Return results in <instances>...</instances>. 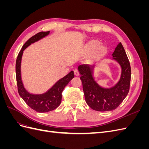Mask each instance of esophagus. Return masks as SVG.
I'll return each instance as SVG.
<instances>
[{"instance_id": "esophagus-1", "label": "esophagus", "mask_w": 149, "mask_h": 149, "mask_svg": "<svg viewBox=\"0 0 149 149\" xmlns=\"http://www.w3.org/2000/svg\"><path fill=\"white\" fill-rule=\"evenodd\" d=\"M74 75L76 76H78L79 75V71L78 70H75L74 71Z\"/></svg>"}]
</instances>
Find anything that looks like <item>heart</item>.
<instances>
[{
	"mask_svg": "<svg viewBox=\"0 0 149 149\" xmlns=\"http://www.w3.org/2000/svg\"><path fill=\"white\" fill-rule=\"evenodd\" d=\"M100 43L97 40H91L88 42L86 46V50L88 53H91L94 51L93 53V58L95 60H100L106 55L107 53V48L104 45H100Z\"/></svg>",
	"mask_w": 149,
	"mask_h": 149,
	"instance_id": "b5f03b06",
	"label": "heart"
}]
</instances>
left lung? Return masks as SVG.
I'll return each instance as SVG.
<instances>
[{"mask_svg": "<svg viewBox=\"0 0 149 149\" xmlns=\"http://www.w3.org/2000/svg\"><path fill=\"white\" fill-rule=\"evenodd\" d=\"M112 55V60L120 65L122 72L119 82L111 88H103L95 81L93 76L94 66L81 65L78 66L86 102L91 109L97 111L116 109L129 91L131 69L127 56L120 42Z\"/></svg>", "mask_w": 149, "mask_h": 149, "instance_id": "obj_1", "label": "left lung"}]
</instances>
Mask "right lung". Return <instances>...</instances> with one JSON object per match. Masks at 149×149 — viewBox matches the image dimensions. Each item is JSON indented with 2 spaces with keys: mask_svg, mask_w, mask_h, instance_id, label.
Listing matches in <instances>:
<instances>
[{
  "mask_svg": "<svg viewBox=\"0 0 149 149\" xmlns=\"http://www.w3.org/2000/svg\"><path fill=\"white\" fill-rule=\"evenodd\" d=\"M49 33V31H41L31 37L22 47L17 58L15 65L16 79L19 95L31 109L38 112H47L55 109L61 102L62 92L66 86L74 78V72L71 71L65 77L60 79L47 92L42 94H30L26 91L21 79L20 65L24 49L31 43L42 39Z\"/></svg>",
  "mask_w": 149,
  "mask_h": 149,
  "instance_id": "right-lung-1",
  "label": "right lung"
}]
</instances>
